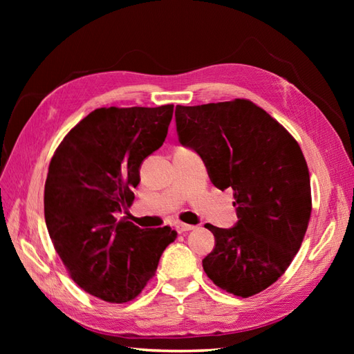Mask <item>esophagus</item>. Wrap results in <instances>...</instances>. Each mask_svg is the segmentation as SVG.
I'll return each mask as SVG.
<instances>
[{
  "instance_id": "esophagus-1",
  "label": "esophagus",
  "mask_w": 354,
  "mask_h": 354,
  "mask_svg": "<svg viewBox=\"0 0 354 354\" xmlns=\"http://www.w3.org/2000/svg\"><path fill=\"white\" fill-rule=\"evenodd\" d=\"M177 229L180 233H185V232H190V230L196 229V226H192V224H186V223H178Z\"/></svg>"
}]
</instances>
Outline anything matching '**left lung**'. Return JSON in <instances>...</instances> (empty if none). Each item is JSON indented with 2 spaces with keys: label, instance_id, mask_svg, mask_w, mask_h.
I'll use <instances>...</instances> for the list:
<instances>
[{
  "label": "left lung",
  "instance_id": "left-lung-1",
  "mask_svg": "<svg viewBox=\"0 0 354 354\" xmlns=\"http://www.w3.org/2000/svg\"><path fill=\"white\" fill-rule=\"evenodd\" d=\"M178 142L194 149L211 183L233 189L238 223L205 224L216 238L202 260L224 291L251 297L285 273L306 234L312 194L304 155L295 138L250 100L176 106Z\"/></svg>",
  "mask_w": 354,
  "mask_h": 354
}]
</instances>
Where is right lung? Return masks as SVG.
<instances>
[{
    "label": "right lung",
    "instance_id": "obj_1",
    "mask_svg": "<svg viewBox=\"0 0 354 354\" xmlns=\"http://www.w3.org/2000/svg\"><path fill=\"white\" fill-rule=\"evenodd\" d=\"M173 111V104L95 109L51 158L48 234L75 283L103 301L127 303L140 294L177 238L169 226L140 229L116 218L131 207L142 162L165 142Z\"/></svg>",
    "mask_w": 354,
    "mask_h": 354
}]
</instances>
